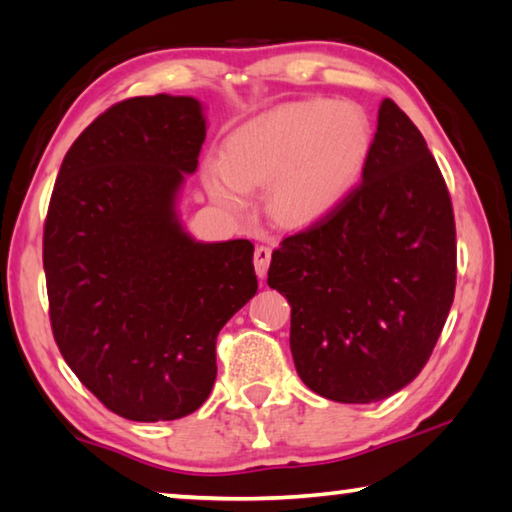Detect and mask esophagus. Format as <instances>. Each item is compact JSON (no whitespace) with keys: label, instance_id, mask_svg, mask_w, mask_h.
Here are the masks:
<instances>
[{"label":"esophagus","instance_id":"obj_1","mask_svg":"<svg viewBox=\"0 0 512 512\" xmlns=\"http://www.w3.org/2000/svg\"><path fill=\"white\" fill-rule=\"evenodd\" d=\"M268 264H271V248H268V246H257L255 248V273L259 277H266Z\"/></svg>","mask_w":512,"mask_h":512}]
</instances>
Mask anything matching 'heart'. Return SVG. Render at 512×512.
I'll return each mask as SVG.
<instances>
[{
  "label": "heart",
  "instance_id": "b5f03b06",
  "mask_svg": "<svg viewBox=\"0 0 512 512\" xmlns=\"http://www.w3.org/2000/svg\"><path fill=\"white\" fill-rule=\"evenodd\" d=\"M372 149L366 110L350 101L289 103L248 121L207 155L205 192L230 214L253 205L264 189L268 219L282 228H309L348 201Z\"/></svg>",
  "mask_w": 512,
  "mask_h": 512
}]
</instances>
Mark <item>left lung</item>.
<instances>
[{
  "label": "left lung",
  "instance_id": "1",
  "mask_svg": "<svg viewBox=\"0 0 512 512\" xmlns=\"http://www.w3.org/2000/svg\"><path fill=\"white\" fill-rule=\"evenodd\" d=\"M268 287L291 305V354L311 391L370 404L420 375L454 302L456 228L436 160L384 99L361 185L273 250Z\"/></svg>",
  "mask_w": 512,
  "mask_h": 512
}]
</instances>
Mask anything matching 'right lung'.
Returning <instances> with one entry per match:
<instances>
[{"label": "right lung", "mask_w": 512, "mask_h": 512, "mask_svg": "<svg viewBox=\"0 0 512 512\" xmlns=\"http://www.w3.org/2000/svg\"><path fill=\"white\" fill-rule=\"evenodd\" d=\"M207 119L194 97L126 99L76 137L51 194L42 264L58 350L135 422L194 413L216 334L257 293L248 239L196 241L178 214Z\"/></svg>", "instance_id": "obj_1"}]
</instances>
